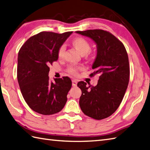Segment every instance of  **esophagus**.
<instances>
[{
	"mask_svg": "<svg viewBox=\"0 0 150 150\" xmlns=\"http://www.w3.org/2000/svg\"><path fill=\"white\" fill-rule=\"evenodd\" d=\"M72 84L73 86H77V80L76 79H72Z\"/></svg>",
	"mask_w": 150,
	"mask_h": 150,
	"instance_id": "1",
	"label": "esophagus"
}]
</instances>
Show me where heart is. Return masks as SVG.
Segmentation results:
<instances>
[{
	"instance_id": "b5f03b06",
	"label": "heart",
	"mask_w": 150,
	"mask_h": 150,
	"mask_svg": "<svg viewBox=\"0 0 150 150\" xmlns=\"http://www.w3.org/2000/svg\"><path fill=\"white\" fill-rule=\"evenodd\" d=\"M71 44L73 47H74L78 52L80 54L81 56L86 55V54L91 51V45H90L89 42L86 40V39L81 38V37H77L74 38L71 42ZM64 54V47H61L59 48L58 51V56L59 58H62ZM78 69L71 67L68 69V71L69 73L72 74H76L77 72Z\"/></svg>"
}]
</instances>
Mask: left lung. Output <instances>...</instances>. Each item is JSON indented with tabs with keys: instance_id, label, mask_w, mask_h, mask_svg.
I'll return each instance as SVG.
<instances>
[{
	"instance_id": "left-lung-1",
	"label": "left lung",
	"mask_w": 150,
	"mask_h": 150,
	"mask_svg": "<svg viewBox=\"0 0 150 150\" xmlns=\"http://www.w3.org/2000/svg\"><path fill=\"white\" fill-rule=\"evenodd\" d=\"M95 42L97 47L90 75L99 74L96 86L79 81L81 90L79 106L88 117L97 120L110 116L120 105L128 87L129 67L127 52L124 45L110 33L101 29L76 31Z\"/></svg>"
}]
</instances>
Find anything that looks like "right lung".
I'll list each match as a JSON object with an SVG mask.
<instances>
[{"label": "right lung", "mask_w": 150, "mask_h": 150, "mask_svg": "<svg viewBox=\"0 0 150 150\" xmlns=\"http://www.w3.org/2000/svg\"><path fill=\"white\" fill-rule=\"evenodd\" d=\"M72 33L40 32L31 36L20 49L17 79L24 100L33 110L43 115L60 112L72 86L69 77L49 80V66L58 59V51Z\"/></svg>", "instance_id": "obj_1"}]
</instances>
